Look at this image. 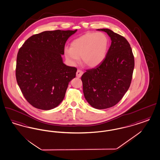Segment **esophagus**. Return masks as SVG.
I'll list each match as a JSON object with an SVG mask.
<instances>
[{"mask_svg":"<svg viewBox=\"0 0 160 160\" xmlns=\"http://www.w3.org/2000/svg\"><path fill=\"white\" fill-rule=\"evenodd\" d=\"M83 72L82 71H81L80 69H78L76 72V77L78 78H80L83 75Z\"/></svg>","mask_w":160,"mask_h":160,"instance_id":"obj_1","label":"esophagus"}]
</instances>
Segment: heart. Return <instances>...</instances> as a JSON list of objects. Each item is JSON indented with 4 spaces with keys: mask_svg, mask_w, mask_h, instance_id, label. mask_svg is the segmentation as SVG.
<instances>
[{
    "mask_svg": "<svg viewBox=\"0 0 160 160\" xmlns=\"http://www.w3.org/2000/svg\"><path fill=\"white\" fill-rule=\"evenodd\" d=\"M109 39L102 32H89L74 39L71 48H65L64 54L71 63L78 62L79 58L86 66L94 68L99 65L106 57Z\"/></svg>",
    "mask_w": 160,
    "mask_h": 160,
    "instance_id": "b5f03b06",
    "label": "heart"
}]
</instances>
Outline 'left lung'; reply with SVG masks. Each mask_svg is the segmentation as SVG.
Here are the masks:
<instances>
[{
  "label": "left lung",
  "instance_id": "obj_1",
  "mask_svg": "<svg viewBox=\"0 0 160 160\" xmlns=\"http://www.w3.org/2000/svg\"><path fill=\"white\" fill-rule=\"evenodd\" d=\"M112 43L106 57L99 65L88 69L82 76L84 96L97 109L114 106L129 89L134 68V58L128 41L108 29Z\"/></svg>",
  "mask_w": 160,
  "mask_h": 160
}]
</instances>
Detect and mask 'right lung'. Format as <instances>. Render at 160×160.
I'll return each mask as SVG.
<instances>
[{
  "mask_svg": "<svg viewBox=\"0 0 160 160\" xmlns=\"http://www.w3.org/2000/svg\"><path fill=\"white\" fill-rule=\"evenodd\" d=\"M77 31H44L28 38L20 48L16 79L32 106L48 110L63 101L77 68L63 63L62 55L66 41Z\"/></svg>",
  "mask_w": 160,
  "mask_h": 160,
  "instance_id": "1",
  "label": "right lung"
}]
</instances>
